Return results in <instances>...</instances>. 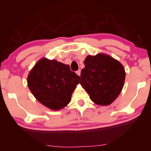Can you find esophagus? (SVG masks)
I'll use <instances>...</instances> for the list:
<instances>
[{
  "instance_id": "1",
  "label": "esophagus",
  "mask_w": 151,
  "mask_h": 151,
  "mask_svg": "<svg viewBox=\"0 0 151 151\" xmlns=\"http://www.w3.org/2000/svg\"><path fill=\"white\" fill-rule=\"evenodd\" d=\"M76 73H77V75H78V76H80V73H81V70H80V69L78 70V71H76Z\"/></svg>"
}]
</instances>
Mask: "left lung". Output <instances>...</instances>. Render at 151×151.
<instances>
[{"label":"left lung","mask_w":151,"mask_h":151,"mask_svg":"<svg viewBox=\"0 0 151 151\" xmlns=\"http://www.w3.org/2000/svg\"><path fill=\"white\" fill-rule=\"evenodd\" d=\"M80 74V83L98 105H109L122 90L126 73L123 65L110 55H88Z\"/></svg>","instance_id":"obj_1"}]
</instances>
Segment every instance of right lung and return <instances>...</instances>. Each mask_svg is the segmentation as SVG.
<instances>
[{"label":"right lung","instance_id":"right-lung-1","mask_svg":"<svg viewBox=\"0 0 151 151\" xmlns=\"http://www.w3.org/2000/svg\"><path fill=\"white\" fill-rule=\"evenodd\" d=\"M79 82L80 76L69 65L45 58L35 65L27 77L28 87L36 100L54 111L69 104Z\"/></svg>","mask_w":151,"mask_h":151}]
</instances>
